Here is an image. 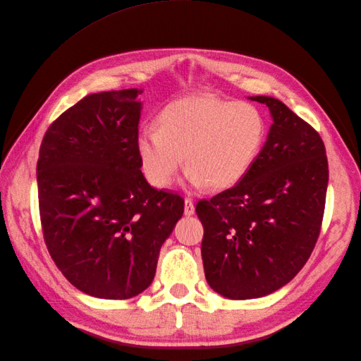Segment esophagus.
I'll return each instance as SVG.
<instances>
[{
	"label": "esophagus",
	"mask_w": 361,
	"mask_h": 361,
	"mask_svg": "<svg viewBox=\"0 0 361 361\" xmlns=\"http://www.w3.org/2000/svg\"><path fill=\"white\" fill-rule=\"evenodd\" d=\"M194 211H195V207H194V202L191 200V199H185V207H183V212H185V215H192L194 214Z\"/></svg>",
	"instance_id": "34e87169"
}]
</instances>
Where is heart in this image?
Instances as JSON below:
<instances>
[{"instance_id":"obj_1","label":"heart","mask_w":361,"mask_h":361,"mask_svg":"<svg viewBox=\"0 0 361 361\" xmlns=\"http://www.w3.org/2000/svg\"><path fill=\"white\" fill-rule=\"evenodd\" d=\"M265 134V118L256 105L195 94L164 108L158 129H140L137 152L146 179L157 188L173 182L183 157L192 187L209 183L226 190L247 176Z\"/></svg>"}]
</instances>
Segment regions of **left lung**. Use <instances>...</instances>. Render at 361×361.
<instances>
[{"label": "left lung", "instance_id": "left-lung-1", "mask_svg": "<svg viewBox=\"0 0 361 361\" xmlns=\"http://www.w3.org/2000/svg\"><path fill=\"white\" fill-rule=\"evenodd\" d=\"M251 99L274 122L264 149L241 182L195 206L206 280L231 300L265 297L298 274L319 238L329 185L318 130L274 97Z\"/></svg>", "mask_w": 361, "mask_h": 361}]
</instances>
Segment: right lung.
I'll return each mask as SVG.
<instances>
[{"instance_id":"add662e5","label":"right lung","mask_w":361,"mask_h":361,"mask_svg":"<svg viewBox=\"0 0 361 361\" xmlns=\"http://www.w3.org/2000/svg\"><path fill=\"white\" fill-rule=\"evenodd\" d=\"M141 90L82 97L54 120L37 159L43 239L72 285L128 300L150 286L183 214L178 192L150 187L137 152Z\"/></svg>"}]
</instances>
